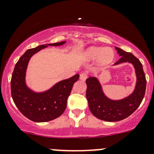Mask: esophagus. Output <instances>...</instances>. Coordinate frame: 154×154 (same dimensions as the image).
Segmentation results:
<instances>
[{
	"mask_svg": "<svg viewBox=\"0 0 154 154\" xmlns=\"http://www.w3.org/2000/svg\"><path fill=\"white\" fill-rule=\"evenodd\" d=\"M87 78V74L86 73H82L80 75V79L81 80H85Z\"/></svg>",
	"mask_w": 154,
	"mask_h": 154,
	"instance_id": "1",
	"label": "esophagus"
}]
</instances>
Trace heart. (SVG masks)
<instances>
[{
  "instance_id": "obj_1",
  "label": "heart",
  "mask_w": 154,
  "mask_h": 154,
  "mask_svg": "<svg viewBox=\"0 0 154 154\" xmlns=\"http://www.w3.org/2000/svg\"><path fill=\"white\" fill-rule=\"evenodd\" d=\"M85 57L90 60L97 59L101 66H105L110 64L113 61L115 58V52L110 48L91 47L86 51Z\"/></svg>"
}]
</instances>
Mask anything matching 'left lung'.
Instances as JSON below:
<instances>
[{
	"label": "left lung",
	"mask_w": 154,
	"mask_h": 154,
	"mask_svg": "<svg viewBox=\"0 0 154 154\" xmlns=\"http://www.w3.org/2000/svg\"><path fill=\"white\" fill-rule=\"evenodd\" d=\"M121 57L114 65L129 62L134 65L137 74V84L132 94L120 100H113L105 96L100 84L96 77H90L86 80L87 97L91 112L98 119L108 122L122 120L132 114L144 97L146 80L143 65L137 58L119 48H115Z\"/></svg>",
	"instance_id": "8db88e82"
}]
</instances>
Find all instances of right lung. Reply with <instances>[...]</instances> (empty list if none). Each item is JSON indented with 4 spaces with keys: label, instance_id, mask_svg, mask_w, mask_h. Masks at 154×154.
Wrapping results in <instances>:
<instances>
[{
    "label": "right lung",
    "instance_id": "right-lung-1",
    "mask_svg": "<svg viewBox=\"0 0 154 154\" xmlns=\"http://www.w3.org/2000/svg\"><path fill=\"white\" fill-rule=\"evenodd\" d=\"M65 43L66 41L44 44L27 50L15 65L11 80L12 98L20 113L32 121L47 122L60 117L67 107V98L72 87L78 80L80 76L76 74L58 82L43 93L34 92L26 85V70L30 57L48 46H60Z\"/></svg>",
    "mask_w": 154,
    "mask_h": 154
}]
</instances>
